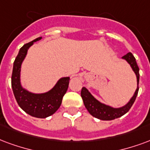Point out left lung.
I'll use <instances>...</instances> for the list:
<instances>
[{
    "label": "left lung",
    "instance_id": "1",
    "mask_svg": "<svg viewBox=\"0 0 150 150\" xmlns=\"http://www.w3.org/2000/svg\"><path fill=\"white\" fill-rule=\"evenodd\" d=\"M122 58L127 61V63L130 65L131 68L135 73L136 76H137V89L134 92V95H133V97L130 98V100L129 101V103L126 105H125L124 106H122V107H119V108H114V107L107 106L106 104H103V103H100L99 101H98L88 91V90L86 89V87H83L82 91H81V97L83 98L84 106L86 108V110H88V112L93 117L98 118L100 120L110 121L122 117V115L126 114L129 110L131 106H133L136 98H137L138 90H139V88H138L139 67L137 66L136 59H135L134 56L131 52H128L126 55L122 56Z\"/></svg>",
    "mask_w": 150,
    "mask_h": 150
}]
</instances>
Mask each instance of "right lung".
Segmentation results:
<instances>
[{"label":"right lung","mask_w":150,"mask_h":150,"mask_svg":"<svg viewBox=\"0 0 150 150\" xmlns=\"http://www.w3.org/2000/svg\"><path fill=\"white\" fill-rule=\"evenodd\" d=\"M41 39L42 37H38L24 44L19 51L18 55L13 63L12 88L16 102L24 111L33 117L45 118L53 115L59 108L63 97L68 88L70 78H61L52 89L42 94H34L22 87L21 83V68L22 62L27 55L28 48L35 42Z\"/></svg>","instance_id":"obj_1"}]
</instances>
